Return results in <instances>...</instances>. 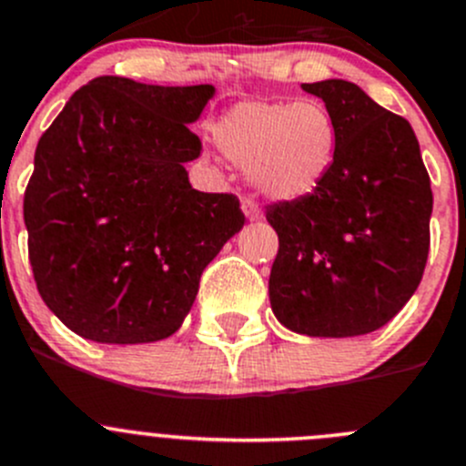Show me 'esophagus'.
Here are the masks:
<instances>
[{"label":"esophagus","instance_id":"obj_1","mask_svg":"<svg viewBox=\"0 0 466 466\" xmlns=\"http://www.w3.org/2000/svg\"><path fill=\"white\" fill-rule=\"evenodd\" d=\"M241 207H243V213L248 216V220H259L264 216L262 207L258 204V199L250 198V195H246V198H243Z\"/></svg>","mask_w":466,"mask_h":466}]
</instances>
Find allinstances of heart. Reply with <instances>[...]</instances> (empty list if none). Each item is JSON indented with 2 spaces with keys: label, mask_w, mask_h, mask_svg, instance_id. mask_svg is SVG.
<instances>
[{
  "label": "heart",
  "mask_w": 466,
  "mask_h": 466,
  "mask_svg": "<svg viewBox=\"0 0 466 466\" xmlns=\"http://www.w3.org/2000/svg\"><path fill=\"white\" fill-rule=\"evenodd\" d=\"M220 149L248 167L255 188L273 199L308 198L336 163L338 124L317 98H258L234 106L216 126Z\"/></svg>",
  "instance_id": "obj_1"
}]
</instances>
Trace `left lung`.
Returning <instances> with one entry per match:
<instances>
[{
  "mask_svg": "<svg viewBox=\"0 0 466 466\" xmlns=\"http://www.w3.org/2000/svg\"><path fill=\"white\" fill-rule=\"evenodd\" d=\"M333 112L338 154L312 195L267 207L278 232L273 315L310 338L389 324L416 292L430 250L432 188L410 121L347 80L301 85Z\"/></svg>",
  "mask_w": 466,
  "mask_h": 466,
  "instance_id": "left-lung-1",
  "label": "left lung"
}]
</instances>
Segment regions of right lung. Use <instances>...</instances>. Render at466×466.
Wrapping results in <instances>:
<instances>
[{"label":"right lung","mask_w":466,"mask_h":466,"mask_svg":"<svg viewBox=\"0 0 466 466\" xmlns=\"http://www.w3.org/2000/svg\"><path fill=\"white\" fill-rule=\"evenodd\" d=\"M211 85L103 76L41 135L25 190L29 264L46 306L77 336L140 345L172 336L199 278L246 216L232 193H199L188 128Z\"/></svg>","instance_id":"right-lung-1"}]
</instances>
